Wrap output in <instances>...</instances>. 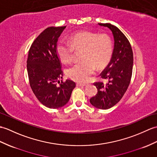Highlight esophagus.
Listing matches in <instances>:
<instances>
[{
	"mask_svg": "<svg viewBox=\"0 0 157 157\" xmlns=\"http://www.w3.org/2000/svg\"><path fill=\"white\" fill-rule=\"evenodd\" d=\"M76 86H86V84H85V83H76Z\"/></svg>",
	"mask_w": 157,
	"mask_h": 157,
	"instance_id": "obj_1",
	"label": "esophagus"
}]
</instances>
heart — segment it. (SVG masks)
Returning a JSON list of instances; mask_svg holds the SVG:
<instances>
[{"instance_id": "b5f03b06", "label": "heart", "mask_w": 157, "mask_h": 157, "mask_svg": "<svg viewBox=\"0 0 157 157\" xmlns=\"http://www.w3.org/2000/svg\"><path fill=\"white\" fill-rule=\"evenodd\" d=\"M69 43H58L56 51L60 61L65 64H70L74 60V50L83 51L82 63L74 65L67 71L69 77L74 81L87 82L95 73L96 67H104L112 58V41L107 34L81 31L71 36Z\"/></svg>"}]
</instances>
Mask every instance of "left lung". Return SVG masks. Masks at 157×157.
I'll return each mask as SVG.
<instances>
[{"label": "left lung", "instance_id": "left-lung-1", "mask_svg": "<svg viewBox=\"0 0 157 157\" xmlns=\"http://www.w3.org/2000/svg\"><path fill=\"white\" fill-rule=\"evenodd\" d=\"M108 27L114 37V45L111 60L101 73V78L108 80L94 83L98 93L91 98V104L98 109L107 110L122 99L130 84L133 67V53L128 40L120 29L110 23H98Z\"/></svg>", "mask_w": 157, "mask_h": 157}]
</instances>
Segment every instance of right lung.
<instances>
[{"mask_svg":"<svg viewBox=\"0 0 157 157\" xmlns=\"http://www.w3.org/2000/svg\"><path fill=\"white\" fill-rule=\"evenodd\" d=\"M65 27L45 29L29 51L27 69L31 87L40 102L49 108L63 107L70 100L75 87L71 80H58L62 78L63 71L56 51L57 42Z\"/></svg>","mask_w":157,"mask_h":157,"instance_id":"1","label":"right lung"}]
</instances>
